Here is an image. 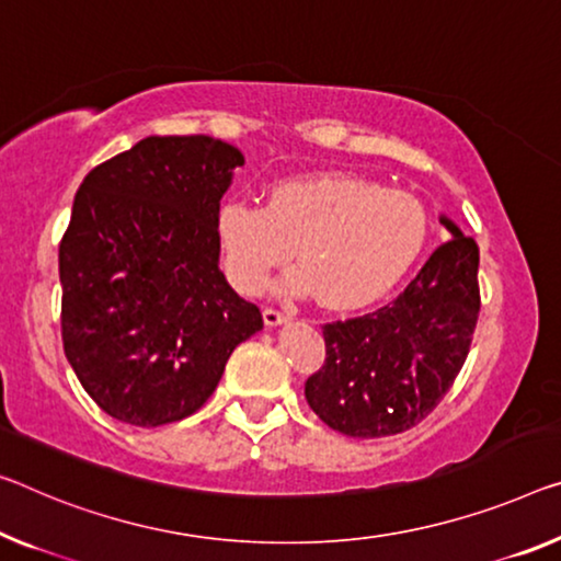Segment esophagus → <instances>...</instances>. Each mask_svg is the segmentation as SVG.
Here are the masks:
<instances>
[{
    "mask_svg": "<svg viewBox=\"0 0 561 561\" xmlns=\"http://www.w3.org/2000/svg\"><path fill=\"white\" fill-rule=\"evenodd\" d=\"M263 318H265V323L268 325H278V323H286L288 321V313L283 308H275V306H268L263 310Z\"/></svg>",
    "mask_w": 561,
    "mask_h": 561,
    "instance_id": "1",
    "label": "esophagus"
}]
</instances>
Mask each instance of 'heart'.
Here are the masks:
<instances>
[{
  "mask_svg": "<svg viewBox=\"0 0 561 561\" xmlns=\"http://www.w3.org/2000/svg\"><path fill=\"white\" fill-rule=\"evenodd\" d=\"M218 236L230 280L261 293L296 248V288L331 308H360L389 293L424 253L431 213L416 195L348 175L286 180L261 205L228 201Z\"/></svg>",
  "mask_w": 561,
  "mask_h": 561,
  "instance_id": "obj_1",
  "label": "heart"
}]
</instances>
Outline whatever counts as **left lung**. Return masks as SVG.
<instances>
[{"label":"left lung","mask_w":561,"mask_h":561,"mask_svg":"<svg viewBox=\"0 0 561 561\" xmlns=\"http://www.w3.org/2000/svg\"><path fill=\"white\" fill-rule=\"evenodd\" d=\"M451 240L391 304L323 325L325 360L306 381L308 407L333 431L393 436L438 407L469 356L481 308L479 245Z\"/></svg>","instance_id":"obj_1"}]
</instances>
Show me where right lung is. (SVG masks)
<instances>
[{
  "mask_svg": "<svg viewBox=\"0 0 561 561\" xmlns=\"http://www.w3.org/2000/svg\"><path fill=\"white\" fill-rule=\"evenodd\" d=\"M243 154L208 135L145 137L82 180L59 240L62 346L112 419L191 416L263 313L218 268L220 197Z\"/></svg>",
  "mask_w": 561,
  "mask_h": 561,
  "instance_id": "obj_1",
  "label": "right lung"
}]
</instances>
